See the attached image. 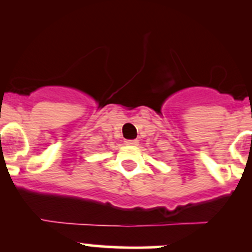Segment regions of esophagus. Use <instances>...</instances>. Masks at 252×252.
<instances>
[{"label": "esophagus", "mask_w": 252, "mask_h": 252, "mask_svg": "<svg viewBox=\"0 0 252 252\" xmlns=\"http://www.w3.org/2000/svg\"><path fill=\"white\" fill-rule=\"evenodd\" d=\"M124 144L130 145V146H136V145L139 144V141L138 140H126L124 141Z\"/></svg>", "instance_id": "esophagus-1"}]
</instances>
